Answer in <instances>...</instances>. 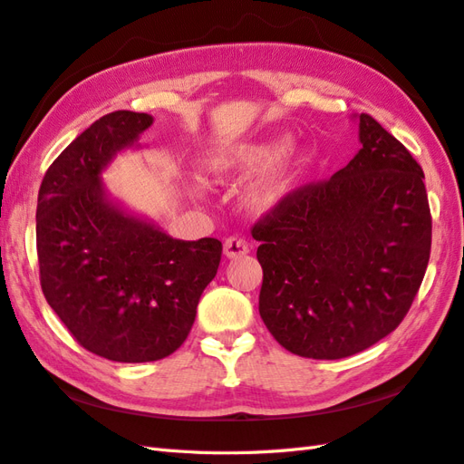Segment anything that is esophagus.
<instances>
[{
	"mask_svg": "<svg viewBox=\"0 0 464 464\" xmlns=\"http://www.w3.org/2000/svg\"><path fill=\"white\" fill-rule=\"evenodd\" d=\"M223 253L229 258H239L249 253V245H246L241 237H227L223 243Z\"/></svg>",
	"mask_w": 464,
	"mask_h": 464,
	"instance_id": "esophagus-1",
	"label": "esophagus"
}]
</instances>
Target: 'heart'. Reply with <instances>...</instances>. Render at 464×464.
<instances>
[{
	"mask_svg": "<svg viewBox=\"0 0 464 464\" xmlns=\"http://www.w3.org/2000/svg\"><path fill=\"white\" fill-rule=\"evenodd\" d=\"M285 144V140H268V142H255L231 150H221L219 154H215L209 160L208 169L215 181L246 178L265 169L266 166H271L283 154ZM296 168L298 160L286 158L275 169L268 171L266 176L255 181L245 193L246 208L256 213L275 209L288 196L290 189H293L296 179Z\"/></svg>",
	"mask_w": 464,
	"mask_h": 464,
	"instance_id": "1",
	"label": "heart"
}]
</instances>
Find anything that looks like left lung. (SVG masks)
I'll return each instance as SVG.
<instances>
[{
    "label": "left lung",
    "instance_id": "obj_1",
    "mask_svg": "<svg viewBox=\"0 0 464 464\" xmlns=\"http://www.w3.org/2000/svg\"><path fill=\"white\" fill-rule=\"evenodd\" d=\"M362 150L330 179L290 191L253 225L263 266L258 312L283 348L340 360L392 334L430 255L425 176L370 114Z\"/></svg>",
    "mask_w": 464,
    "mask_h": 464
}]
</instances>
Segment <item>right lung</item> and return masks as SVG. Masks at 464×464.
Masks as SVG:
<instances>
[{"instance_id":"add662e5","label":"right lung","mask_w":464,"mask_h":464,"mask_svg":"<svg viewBox=\"0 0 464 464\" xmlns=\"http://www.w3.org/2000/svg\"><path fill=\"white\" fill-rule=\"evenodd\" d=\"M150 124L130 111L99 118L49 166L37 198L43 295L84 350L124 363L186 342L223 251L213 237L171 239L104 198L101 171Z\"/></svg>"}]
</instances>
